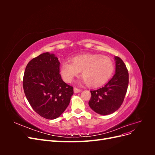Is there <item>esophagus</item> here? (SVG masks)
Masks as SVG:
<instances>
[{
  "mask_svg": "<svg viewBox=\"0 0 155 155\" xmlns=\"http://www.w3.org/2000/svg\"><path fill=\"white\" fill-rule=\"evenodd\" d=\"M74 92L75 93L80 92H81V89H79V88H76V87H74Z\"/></svg>",
  "mask_w": 155,
  "mask_h": 155,
  "instance_id": "1",
  "label": "esophagus"
}]
</instances>
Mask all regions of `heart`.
<instances>
[{"label":"heart","mask_w":155,"mask_h":155,"mask_svg":"<svg viewBox=\"0 0 155 155\" xmlns=\"http://www.w3.org/2000/svg\"><path fill=\"white\" fill-rule=\"evenodd\" d=\"M114 70V63L107 56L85 54L72 58L71 63L63 62L60 74L64 81L70 83L81 72V77L89 87H97L108 81Z\"/></svg>","instance_id":"obj_1"}]
</instances>
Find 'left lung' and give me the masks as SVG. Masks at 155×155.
Returning a JSON list of instances; mask_svg holds the SVG:
<instances>
[{
  "label": "left lung",
  "instance_id": "8db88e82",
  "mask_svg": "<svg viewBox=\"0 0 155 155\" xmlns=\"http://www.w3.org/2000/svg\"><path fill=\"white\" fill-rule=\"evenodd\" d=\"M116 72L106 85L91 91L88 105L96 113L107 115L113 113L123 104L129 85V73L125 63L115 57Z\"/></svg>",
  "mask_w": 155,
  "mask_h": 155
}]
</instances>
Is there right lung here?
Returning <instances> with one entry per match:
<instances>
[{
  "instance_id": "obj_1",
  "label": "right lung",
  "mask_w": 155,
  "mask_h": 155,
  "mask_svg": "<svg viewBox=\"0 0 155 155\" xmlns=\"http://www.w3.org/2000/svg\"><path fill=\"white\" fill-rule=\"evenodd\" d=\"M60 63L54 54L43 53L28 63L23 88L32 109L48 120L58 118L67 109L74 94L59 74Z\"/></svg>"
}]
</instances>
